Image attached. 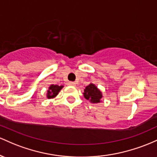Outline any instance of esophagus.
Returning <instances> with one entry per match:
<instances>
[{"label": "esophagus", "mask_w": 157, "mask_h": 157, "mask_svg": "<svg viewBox=\"0 0 157 157\" xmlns=\"http://www.w3.org/2000/svg\"><path fill=\"white\" fill-rule=\"evenodd\" d=\"M69 84L70 85H71V86H75V82H69Z\"/></svg>", "instance_id": "obj_1"}]
</instances>
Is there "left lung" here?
I'll list each match as a JSON object with an SVG mask.
<instances>
[{
    "instance_id": "left-lung-1",
    "label": "left lung",
    "mask_w": 157,
    "mask_h": 157,
    "mask_svg": "<svg viewBox=\"0 0 157 157\" xmlns=\"http://www.w3.org/2000/svg\"><path fill=\"white\" fill-rule=\"evenodd\" d=\"M83 94L84 97L90 103L97 104L101 101L102 93L94 84L90 83L87 85L84 90Z\"/></svg>"
}]
</instances>
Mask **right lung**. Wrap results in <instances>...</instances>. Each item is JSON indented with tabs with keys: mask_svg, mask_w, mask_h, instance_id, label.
Masks as SVG:
<instances>
[{
	"mask_svg": "<svg viewBox=\"0 0 157 157\" xmlns=\"http://www.w3.org/2000/svg\"><path fill=\"white\" fill-rule=\"evenodd\" d=\"M64 87V86L61 85L59 86L57 84H51L49 87V90H47V98L50 99V98H54L56 96H57V95L59 94L62 88Z\"/></svg>",
	"mask_w": 157,
	"mask_h": 157,
	"instance_id": "1",
	"label": "right lung"
}]
</instances>
